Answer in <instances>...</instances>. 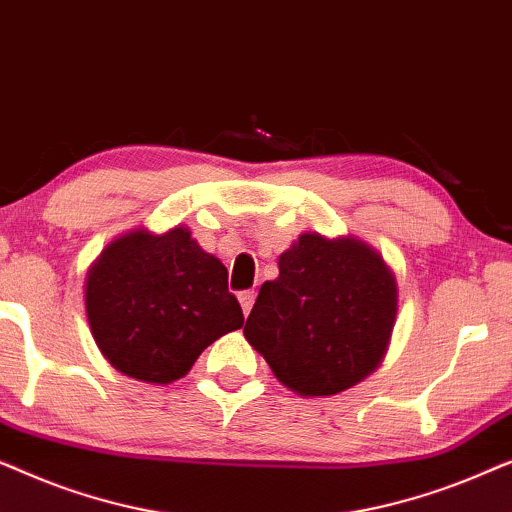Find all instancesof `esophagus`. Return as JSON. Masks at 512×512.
Returning a JSON list of instances; mask_svg holds the SVG:
<instances>
[{
  "label": "esophagus",
  "instance_id": "esophagus-1",
  "mask_svg": "<svg viewBox=\"0 0 512 512\" xmlns=\"http://www.w3.org/2000/svg\"><path fill=\"white\" fill-rule=\"evenodd\" d=\"M237 298H240L242 312H244V314H249V312H251V307H254L256 291H240V293H237Z\"/></svg>",
  "mask_w": 512,
  "mask_h": 512
}]
</instances>
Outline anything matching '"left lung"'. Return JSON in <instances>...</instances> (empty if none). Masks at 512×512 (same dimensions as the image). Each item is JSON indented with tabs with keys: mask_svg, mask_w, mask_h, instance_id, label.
<instances>
[{
	"mask_svg": "<svg viewBox=\"0 0 512 512\" xmlns=\"http://www.w3.org/2000/svg\"><path fill=\"white\" fill-rule=\"evenodd\" d=\"M396 279L352 237L300 235L279 256L244 324V338L286 387L331 396L373 373L396 319Z\"/></svg>",
	"mask_w": 512,
	"mask_h": 512,
	"instance_id": "obj_1",
	"label": "left lung"
}]
</instances>
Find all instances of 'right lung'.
<instances>
[{"label": "right lung", "instance_id": "add662e5", "mask_svg": "<svg viewBox=\"0 0 512 512\" xmlns=\"http://www.w3.org/2000/svg\"><path fill=\"white\" fill-rule=\"evenodd\" d=\"M86 312L111 366L156 384L184 377L202 349L244 324L226 265L186 228L109 244L88 272Z\"/></svg>", "mask_w": 512, "mask_h": 512}]
</instances>
